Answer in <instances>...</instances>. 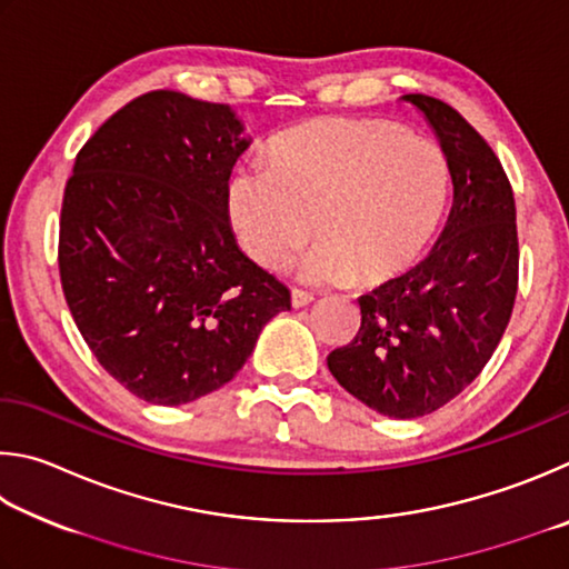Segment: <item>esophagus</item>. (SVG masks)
Masks as SVG:
<instances>
[{
    "instance_id": "obj_1",
    "label": "esophagus",
    "mask_w": 569,
    "mask_h": 569,
    "mask_svg": "<svg viewBox=\"0 0 569 569\" xmlns=\"http://www.w3.org/2000/svg\"><path fill=\"white\" fill-rule=\"evenodd\" d=\"M312 300H315V297H312L310 292L297 290V287L292 290V307H307V305H310Z\"/></svg>"
}]
</instances>
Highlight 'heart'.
I'll return each mask as SVG.
<instances>
[{"label": "heart", "mask_w": 569, "mask_h": 569, "mask_svg": "<svg viewBox=\"0 0 569 569\" xmlns=\"http://www.w3.org/2000/svg\"><path fill=\"white\" fill-rule=\"evenodd\" d=\"M442 147L385 119H315L269 144V164H239L227 217L257 264L300 259L310 282L380 284L405 272L442 224L450 202Z\"/></svg>", "instance_id": "b5f03b06"}]
</instances>
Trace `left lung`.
Listing matches in <instances>:
<instances>
[{
  "label": "left lung",
  "instance_id": "left-lung-1",
  "mask_svg": "<svg viewBox=\"0 0 569 569\" xmlns=\"http://www.w3.org/2000/svg\"><path fill=\"white\" fill-rule=\"evenodd\" d=\"M440 139L455 202L432 252L362 295V325L327 367L347 392L395 420L455 400L490 362L517 295L515 197L500 159L467 119L427 94H405Z\"/></svg>",
  "mask_w": 569,
  "mask_h": 569
}]
</instances>
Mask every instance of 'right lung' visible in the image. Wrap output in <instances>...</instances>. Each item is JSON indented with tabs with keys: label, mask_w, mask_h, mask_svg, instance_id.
I'll return each mask as SVG.
<instances>
[{
	"label": "right lung",
	"mask_w": 569,
	"mask_h": 569,
	"mask_svg": "<svg viewBox=\"0 0 569 569\" xmlns=\"http://www.w3.org/2000/svg\"><path fill=\"white\" fill-rule=\"evenodd\" d=\"M242 132L229 104L157 89L109 117L67 179L64 300L97 362L144 402L219 390L290 310V290L237 247L227 217Z\"/></svg>",
	"instance_id": "add662e5"
}]
</instances>
